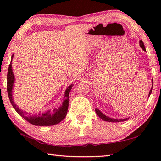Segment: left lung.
<instances>
[{"label":"left lung","mask_w":161,"mask_h":161,"mask_svg":"<svg viewBox=\"0 0 161 161\" xmlns=\"http://www.w3.org/2000/svg\"><path fill=\"white\" fill-rule=\"evenodd\" d=\"M139 44H140L141 47L142 48L144 51H146L145 46H144V44H143V42L142 40H140ZM151 92H152V88H151V91H150V92H149L148 97H150V95H151ZM95 111H96V113H97V114L98 115V116H99L100 119H102L103 120V121H108V122H121V121H126L127 119H129V118H128V119L126 118V119H111V118H109V117H108V116H105L104 114H102V112H101V111H100L99 109H98V108H96V109H95Z\"/></svg>","instance_id":"obj_1"}]
</instances>
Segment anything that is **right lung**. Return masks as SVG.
Segmentation results:
<instances>
[{"label":"right lung","mask_w":161,"mask_h":161,"mask_svg":"<svg viewBox=\"0 0 161 161\" xmlns=\"http://www.w3.org/2000/svg\"><path fill=\"white\" fill-rule=\"evenodd\" d=\"M13 54L11 58V62L13 59ZM15 81L14 75H13L12 70L11 62L9 65L7 75V92L8 94L9 99L13 108L15 110L20 114V115L28 121L29 123L33 124L35 126H53L59 124V122L62 121L67 115V112L68 110V106H69V94L72 87L74 84H71L69 86L67 87L66 92H65L64 97V102L62 105L58 108H55L53 111H47V112L43 114H39L37 115H31L28 113L20 110L16 104H15L14 102L13 101L12 98V89L13 86V82Z\"/></svg>","instance_id":"right-lung-1"}]
</instances>
